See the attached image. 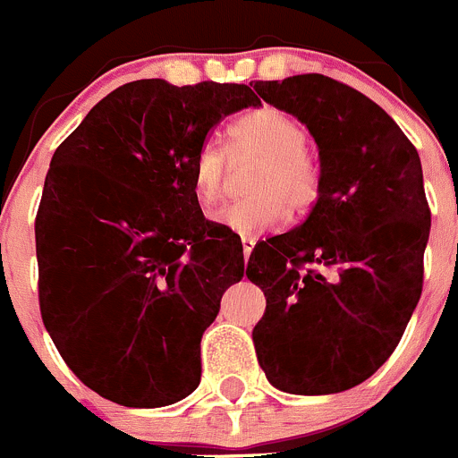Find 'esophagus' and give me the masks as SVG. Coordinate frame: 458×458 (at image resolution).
Segmentation results:
<instances>
[{"instance_id":"34e87169","label":"esophagus","mask_w":458,"mask_h":458,"mask_svg":"<svg viewBox=\"0 0 458 458\" xmlns=\"http://www.w3.org/2000/svg\"><path fill=\"white\" fill-rule=\"evenodd\" d=\"M255 239L252 237H243L242 239V246H243V259L248 261V257H250V252H252V248H255Z\"/></svg>"}]
</instances>
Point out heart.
<instances>
[{
    "label": "heart",
    "mask_w": 458,
    "mask_h": 458,
    "mask_svg": "<svg viewBox=\"0 0 458 458\" xmlns=\"http://www.w3.org/2000/svg\"><path fill=\"white\" fill-rule=\"evenodd\" d=\"M230 157L234 163L257 161L248 183L250 199L221 208L212 221L243 237L268 233L286 221L288 210L304 215L318 201L319 170L304 149L306 130L295 116L277 106L248 111L230 125ZM230 158L219 145L206 143L192 163V190L201 208L221 199Z\"/></svg>",
    "instance_id": "b5f03b06"
}]
</instances>
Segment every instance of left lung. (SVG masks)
<instances>
[{"mask_svg": "<svg viewBox=\"0 0 458 458\" xmlns=\"http://www.w3.org/2000/svg\"><path fill=\"white\" fill-rule=\"evenodd\" d=\"M255 91L304 123L319 158L309 216L248 259L266 295L257 360L286 394L347 392L392 356L423 291L429 208L419 152L387 111L327 75L259 80Z\"/></svg>", "mask_w": 458, "mask_h": 458, "instance_id": "1", "label": "left lung"}]
</instances>
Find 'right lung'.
I'll return each instance as SVG.
<instances>
[{"label":"right lung","instance_id":"1","mask_svg":"<svg viewBox=\"0 0 458 458\" xmlns=\"http://www.w3.org/2000/svg\"><path fill=\"white\" fill-rule=\"evenodd\" d=\"M248 84L161 78L102 98L55 149L35 219L39 310L69 369L106 401L165 407L201 380V335L243 248L203 219L192 163Z\"/></svg>","mask_w":458,"mask_h":458}]
</instances>
